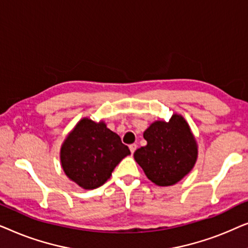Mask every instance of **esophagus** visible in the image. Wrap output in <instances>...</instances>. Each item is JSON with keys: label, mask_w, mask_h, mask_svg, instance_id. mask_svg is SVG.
<instances>
[{"label": "esophagus", "mask_w": 248, "mask_h": 248, "mask_svg": "<svg viewBox=\"0 0 248 248\" xmlns=\"http://www.w3.org/2000/svg\"><path fill=\"white\" fill-rule=\"evenodd\" d=\"M137 148H138L137 144H131V145H130V150H131L132 154H134L135 150H137Z\"/></svg>", "instance_id": "obj_1"}]
</instances>
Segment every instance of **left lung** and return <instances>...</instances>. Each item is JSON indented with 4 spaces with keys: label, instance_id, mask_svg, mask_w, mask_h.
Here are the masks:
<instances>
[{
    "label": "left lung",
    "instance_id": "left-lung-1",
    "mask_svg": "<svg viewBox=\"0 0 248 248\" xmlns=\"http://www.w3.org/2000/svg\"><path fill=\"white\" fill-rule=\"evenodd\" d=\"M148 144L134 152L147 177L159 186L174 185L194 167L198 147L187 123L179 115L158 121L144 131Z\"/></svg>",
    "mask_w": 248,
    "mask_h": 248
}]
</instances>
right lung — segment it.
I'll list each match as a JSON object with an SVG mask.
<instances>
[{
  "label": "right lung",
  "mask_w": 248,
  "mask_h": 248,
  "mask_svg": "<svg viewBox=\"0 0 248 248\" xmlns=\"http://www.w3.org/2000/svg\"><path fill=\"white\" fill-rule=\"evenodd\" d=\"M130 154L127 145L106 124L83 118L64 141L61 162L67 177L81 187L93 189L104 185Z\"/></svg>",
  "instance_id": "obj_1"
}]
</instances>
